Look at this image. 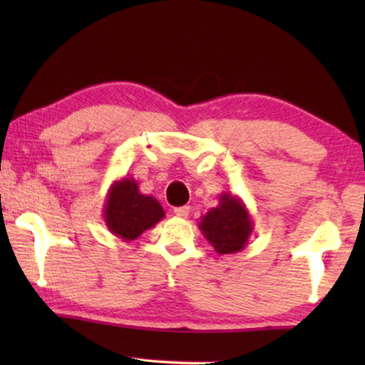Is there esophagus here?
I'll return each mask as SVG.
<instances>
[{
    "mask_svg": "<svg viewBox=\"0 0 365 365\" xmlns=\"http://www.w3.org/2000/svg\"><path fill=\"white\" fill-rule=\"evenodd\" d=\"M174 214H176L178 217H181V219H186V217L189 216V206L176 207V209H174Z\"/></svg>",
    "mask_w": 365,
    "mask_h": 365,
    "instance_id": "34e87169",
    "label": "esophagus"
}]
</instances>
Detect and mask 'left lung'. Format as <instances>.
<instances>
[{
	"mask_svg": "<svg viewBox=\"0 0 365 365\" xmlns=\"http://www.w3.org/2000/svg\"><path fill=\"white\" fill-rule=\"evenodd\" d=\"M202 236L217 254H234L247 246L254 222L246 204L236 194L222 192L219 204L197 222Z\"/></svg>",
	"mask_w": 365,
	"mask_h": 365,
	"instance_id": "1",
	"label": "left lung"
}]
</instances>
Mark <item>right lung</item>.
I'll return each mask as SVG.
<instances>
[{
    "label": "right lung",
    "mask_w": 365,
    "mask_h": 365,
    "mask_svg": "<svg viewBox=\"0 0 365 365\" xmlns=\"http://www.w3.org/2000/svg\"><path fill=\"white\" fill-rule=\"evenodd\" d=\"M166 216L156 197L139 192L136 179L123 178L109 187L103 219L109 231L123 241H134Z\"/></svg>",
    "instance_id": "1"
}]
</instances>
